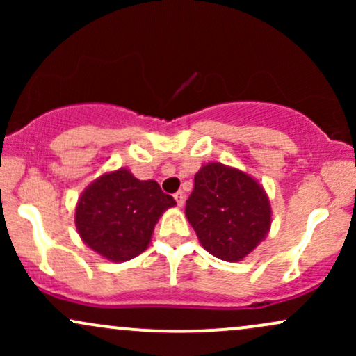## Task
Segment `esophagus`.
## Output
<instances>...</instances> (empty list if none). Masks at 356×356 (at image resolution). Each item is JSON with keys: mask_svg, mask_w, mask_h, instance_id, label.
Instances as JSON below:
<instances>
[{"mask_svg": "<svg viewBox=\"0 0 356 356\" xmlns=\"http://www.w3.org/2000/svg\"><path fill=\"white\" fill-rule=\"evenodd\" d=\"M174 199H175V201H177V206H179V207H182V206H184V202H186V194H184L182 191L175 192V194H174Z\"/></svg>", "mask_w": 356, "mask_h": 356, "instance_id": "obj_1", "label": "esophagus"}]
</instances>
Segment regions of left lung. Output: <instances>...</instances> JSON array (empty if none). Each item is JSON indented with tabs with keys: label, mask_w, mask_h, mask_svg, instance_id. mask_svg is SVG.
<instances>
[{
	"label": "left lung",
	"mask_w": 356,
	"mask_h": 356,
	"mask_svg": "<svg viewBox=\"0 0 356 356\" xmlns=\"http://www.w3.org/2000/svg\"><path fill=\"white\" fill-rule=\"evenodd\" d=\"M271 204L254 177L220 162L204 164L194 177L186 218L199 243L222 261L244 259L271 227Z\"/></svg>",
	"instance_id": "obj_1"
}]
</instances>
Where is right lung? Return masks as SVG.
I'll list each match as a JSON object with an SVG mask.
<instances>
[{"label":"right lung","mask_w":356,"mask_h":356,"mask_svg":"<svg viewBox=\"0 0 356 356\" xmlns=\"http://www.w3.org/2000/svg\"><path fill=\"white\" fill-rule=\"evenodd\" d=\"M172 195L155 181H138L125 167L102 174L81 192L75 226L87 246L112 263H124L144 252L155 224Z\"/></svg>","instance_id":"right-lung-1"}]
</instances>
